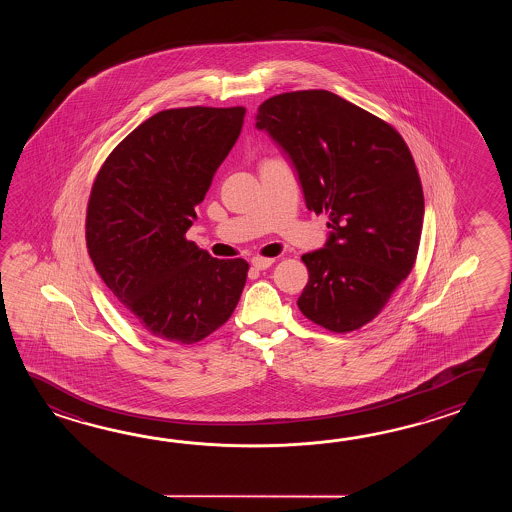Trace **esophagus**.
Returning <instances> with one entry per match:
<instances>
[{
	"instance_id": "esophagus-1",
	"label": "esophagus",
	"mask_w": 512,
	"mask_h": 512,
	"mask_svg": "<svg viewBox=\"0 0 512 512\" xmlns=\"http://www.w3.org/2000/svg\"><path fill=\"white\" fill-rule=\"evenodd\" d=\"M252 267L254 269H258V271H265V269H269L274 260L272 258H261V256H254L251 260Z\"/></svg>"
}]
</instances>
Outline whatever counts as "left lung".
I'll list each match as a JSON object with an SVG mask.
<instances>
[{"mask_svg":"<svg viewBox=\"0 0 512 512\" xmlns=\"http://www.w3.org/2000/svg\"><path fill=\"white\" fill-rule=\"evenodd\" d=\"M256 128L293 164L307 208L329 216L326 245L302 256L298 307L329 331H355L414 267L425 216L414 157L390 124L324 89L267 98Z\"/></svg>","mask_w":512,"mask_h":512,"instance_id":"8db88e82","label":"left lung"}]
</instances>
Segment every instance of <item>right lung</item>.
I'll list each match as a JSON object with an SVG mask.
<instances>
[{
  "instance_id": "obj_1",
  "label": "right lung",
  "mask_w": 512,
  "mask_h": 512,
  "mask_svg": "<svg viewBox=\"0 0 512 512\" xmlns=\"http://www.w3.org/2000/svg\"><path fill=\"white\" fill-rule=\"evenodd\" d=\"M245 108L159 111L109 153L87 205L98 276L152 337L194 344L234 313L249 263L218 260L185 238Z\"/></svg>"
}]
</instances>
